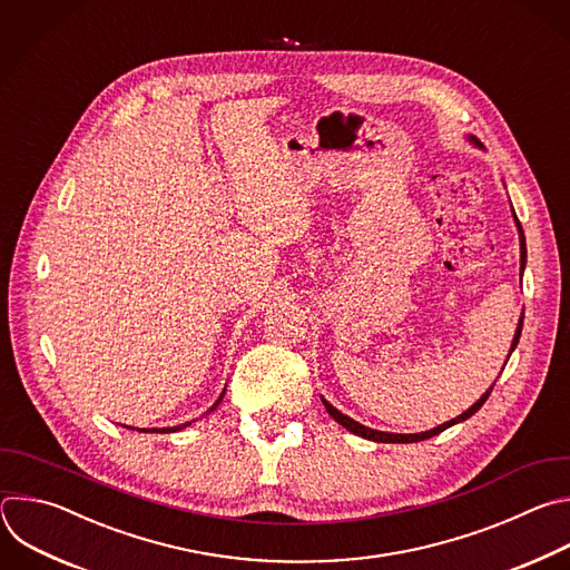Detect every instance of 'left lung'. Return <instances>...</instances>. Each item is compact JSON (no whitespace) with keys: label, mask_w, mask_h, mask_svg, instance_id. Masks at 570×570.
<instances>
[{"label":"left lung","mask_w":570,"mask_h":570,"mask_svg":"<svg viewBox=\"0 0 570 570\" xmlns=\"http://www.w3.org/2000/svg\"><path fill=\"white\" fill-rule=\"evenodd\" d=\"M470 139V144H474L476 148H483V144L476 139V137H468ZM512 206V204H510ZM512 217H514V222H517V232H519V247H521V274H523V269H525V236H523V229H521V224H519V219H517V213H514V208H512ZM521 327H523V314L519 316V323H517V330H514V338H512V346H510V353H508V360H510V355L514 353V348H517V344H519V336H521ZM497 384V382H494ZM494 384L468 409V411H463L461 415H456L453 420H449V422H442V424H438V426H433V429H429V431H422V433H389V431H377V429H371V426H366V424H362V422H357V420H353L351 415H344L341 413L338 409H334L325 397H321V402H323V406H325V411L341 424V426H346L351 433H355V435H360V438H366V440H373V442H400V444H406V442H420V440H426V438H433V435H438L440 431H444V429H449V426H453V424H459V422H465L468 417H472L483 404H485V400L490 397V393H492V389H494Z\"/></svg>","instance_id":"left-lung-1"}]
</instances>
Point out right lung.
Returning <instances> with one entry per match:
<instances>
[{
  "label": "right lung",
  "instance_id": "obj_1",
  "mask_svg": "<svg viewBox=\"0 0 570 570\" xmlns=\"http://www.w3.org/2000/svg\"><path fill=\"white\" fill-rule=\"evenodd\" d=\"M224 391H226V389H224ZM224 391L219 393V397L215 400V404H213V406L206 411V415H208V413H213V411L219 406V402H222V397H224ZM188 424H190V422H186V424H177V426H161V429H137V431H141V433H175V431H181V429H184V426H188ZM124 426H126V424H124ZM128 429H132V431H135V426H128Z\"/></svg>",
  "mask_w": 570,
  "mask_h": 570
}]
</instances>
